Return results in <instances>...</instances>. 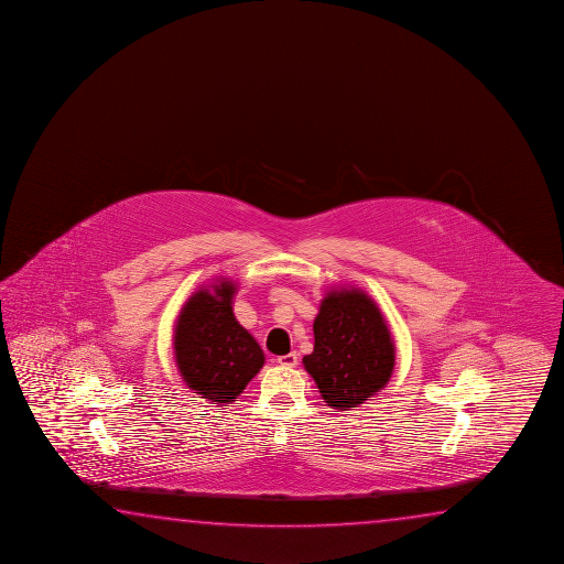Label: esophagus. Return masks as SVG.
Wrapping results in <instances>:
<instances>
[{"label": "esophagus", "mask_w": 564, "mask_h": 564, "mask_svg": "<svg viewBox=\"0 0 564 564\" xmlns=\"http://www.w3.org/2000/svg\"><path fill=\"white\" fill-rule=\"evenodd\" d=\"M278 365L281 367L293 368L299 365V355L296 352H289V355H283V357H278Z\"/></svg>", "instance_id": "obj_1"}]
</instances>
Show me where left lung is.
Here are the masks:
<instances>
[{"label":"left lung","mask_w":564,"mask_h":564,"mask_svg":"<svg viewBox=\"0 0 564 564\" xmlns=\"http://www.w3.org/2000/svg\"><path fill=\"white\" fill-rule=\"evenodd\" d=\"M322 398L349 411L392 378L395 347L384 316L360 289H334L314 319V351L303 359Z\"/></svg>","instance_id":"left-lung-1"}]
</instances>
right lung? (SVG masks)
Wrapping results in <instances>:
<instances>
[{"mask_svg":"<svg viewBox=\"0 0 564 564\" xmlns=\"http://www.w3.org/2000/svg\"><path fill=\"white\" fill-rule=\"evenodd\" d=\"M237 285L217 279L199 289L180 311L174 359L180 376L207 401L232 403L265 362L260 345L232 314Z\"/></svg>","mask_w":564,"mask_h":564,"instance_id":"1","label":"right lung"}]
</instances>
